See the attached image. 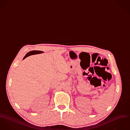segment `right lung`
<instances>
[{"instance_id":"1","label":"right lung","mask_w":130,"mask_h":130,"mask_svg":"<svg viewBox=\"0 0 130 130\" xmlns=\"http://www.w3.org/2000/svg\"><path fill=\"white\" fill-rule=\"evenodd\" d=\"M43 53V51H38V50H33V51H30V52H28V53L25 55V56L24 57L23 60H24L25 58L27 57L28 56H30V55H35V54H41V53Z\"/></svg>"}]
</instances>
